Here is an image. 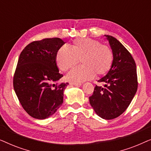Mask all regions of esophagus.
<instances>
[{"label":"esophagus","mask_w":151,"mask_h":151,"mask_svg":"<svg viewBox=\"0 0 151 151\" xmlns=\"http://www.w3.org/2000/svg\"><path fill=\"white\" fill-rule=\"evenodd\" d=\"M69 84L71 85H74V86H80L81 85V83H79V82H70Z\"/></svg>","instance_id":"34e87169"}]
</instances>
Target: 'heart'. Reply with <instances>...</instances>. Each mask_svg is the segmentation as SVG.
Wrapping results in <instances>:
<instances>
[{
	"label": "heart",
	"mask_w": 151,
	"mask_h": 151,
	"mask_svg": "<svg viewBox=\"0 0 151 151\" xmlns=\"http://www.w3.org/2000/svg\"><path fill=\"white\" fill-rule=\"evenodd\" d=\"M82 65L70 72L67 78L74 82H82L108 73L112 67L113 54L111 49L95 39H76L71 47L63 45L55 55L58 67L63 71L71 69L79 63Z\"/></svg>",
	"instance_id": "heart-1"
}]
</instances>
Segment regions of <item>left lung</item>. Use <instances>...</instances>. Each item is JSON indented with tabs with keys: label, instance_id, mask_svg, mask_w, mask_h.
Masks as SVG:
<instances>
[{
	"label": "left lung",
	"instance_id": "left-lung-1",
	"mask_svg": "<svg viewBox=\"0 0 151 151\" xmlns=\"http://www.w3.org/2000/svg\"><path fill=\"white\" fill-rule=\"evenodd\" d=\"M106 37L113 51V65L108 73L98 80L104 86H96L89 102L98 116L112 119L129 107L138 82L136 64L131 53L114 37Z\"/></svg>",
	"mask_w": 151,
	"mask_h": 151
}]
</instances>
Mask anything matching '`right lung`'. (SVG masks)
Returning <instances> with one entry per match:
<instances>
[{"mask_svg":"<svg viewBox=\"0 0 151 151\" xmlns=\"http://www.w3.org/2000/svg\"><path fill=\"white\" fill-rule=\"evenodd\" d=\"M59 38L34 41L20 53L13 85L24 110L36 119L48 118L63 103V93L69 83H58L55 61L58 49L65 44Z\"/></svg>","mask_w":151,"mask_h":151,"instance_id":"obj_1","label":"right lung"}]
</instances>
